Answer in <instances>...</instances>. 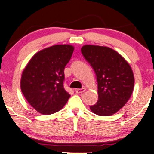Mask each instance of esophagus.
Here are the masks:
<instances>
[{
  "label": "esophagus",
  "mask_w": 154,
  "mask_h": 154,
  "mask_svg": "<svg viewBox=\"0 0 154 154\" xmlns=\"http://www.w3.org/2000/svg\"><path fill=\"white\" fill-rule=\"evenodd\" d=\"M85 91V88H81V89H75V92L77 93V94H80V93H83L84 91Z\"/></svg>",
  "instance_id": "1"
}]
</instances>
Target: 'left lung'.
Here are the masks:
<instances>
[{
  "instance_id": "left-lung-1",
  "label": "left lung",
  "mask_w": 154,
  "mask_h": 154,
  "mask_svg": "<svg viewBox=\"0 0 154 154\" xmlns=\"http://www.w3.org/2000/svg\"><path fill=\"white\" fill-rule=\"evenodd\" d=\"M81 51L97 76L99 98L90 106L91 111L100 116L115 114L133 92L134 77L131 67L122 55L108 47L87 45Z\"/></svg>"
}]
</instances>
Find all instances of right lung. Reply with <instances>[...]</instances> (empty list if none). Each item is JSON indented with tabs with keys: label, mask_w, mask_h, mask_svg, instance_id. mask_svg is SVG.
Listing matches in <instances>:
<instances>
[{
	"label": "right lung",
	"mask_w": 154,
	"mask_h": 154,
	"mask_svg": "<svg viewBox=\"0 0 154 154\" xmlns=\"http://www.w3.org/2000/svg\"><path fill=\"white\" fill-rule=\"evenodd\" d=\"M74 47L57 45L40 50L31 58L23 72L20 87L29 104L42 114H51L65 106L70 95L65 91V66Z\"/></svg>",
	"instance_id": "obj_1"
}]
</instances>
